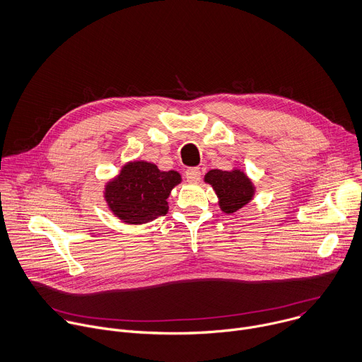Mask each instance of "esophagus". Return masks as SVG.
Listing matches in <instances>:
<instances>
[{
  "label": "esophagus",
  "mask_w": 362,
  "mask_h": 362,
  "mask_svg": "<svg viewBox=\"0 0 362 362\" xmlns=\"http://www.w3.org/2000/svg\"><path fill=\"white\" fill-rule=\"evenodd\" d=\"M185 178H187V181H189V182H197V181H199V180H201V171H199V168H188V170L185 171Z\"/></svg>",
  "instance_id": "obj_1"
}]
</instances>
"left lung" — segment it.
Here are the masks:
<instances>
[{
	"label": "left lung",
	"mask_w": 362,
	"mask_h": 362,
	"mask_svg": "<svg viewBox=\"0 0 362 362\" xmlns=\"http://www.w3.org/2000/svg\"><path fill=\"white\" fill-rule=\"evenodd\" d=\"M204 180L212 185L215 194L220 197V206L226 214H233L243 208L254 195L251 181L240 170H211Z\"/></svg>",
	"instance_id": "8db88e82"
}]
</instances>
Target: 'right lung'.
<instances>
[{"mask_svg": "<svg viewBox=\"0 0 362 362\" xmlns=\"http://www.w3.org/2000/svg\"><path fill=\"white\" fill-rule=\"evenodd\" d=\"M181 182L177 171H160L147 161L127 164L107 184L105 199L111 211L128 224H144L168 212L167 198Z\"/></svg>", "mask_w": 362, "mask_h": 362, "instance_id": "right-lung-1", "label": "right lung"}]
</instances>
